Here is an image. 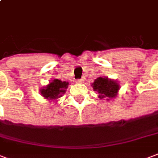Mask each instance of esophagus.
<instances>
[{
    "mask_svg": "<svg viewBox=\"0 0 158 158\" xmlns=\"http://www.w3.org/2000/svg\"><path fill=\"white\" fill-rule=\"evenodd\" d=\"M83 81L84 80L82 79V78H81V79H78V80L77 81V83H83Z\"/></svg>",
    "mask_w": 158,
    "mask_h": 158,
    "instance_id": "1",
    "label": "esophagus"
}]
</instances>
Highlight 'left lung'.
<instances>
[{
    "label": "left lung",
    "mask_w": 158,
    "mask_h": 158,
    "mask_svg": "<svg viewBox=\"0 0 158 158\" xmlns=\"http://www.w3.org/2000/svg\"><path fill=\"white\" fill-rule=\"evenodd\" d=\"M92 86L95 92L98 93L100 99L106 98V101L114 99L117 97L119 92L120 85L117 81L109 79L106 77H100L92 83Z\"/></svg>",
    "instance_id": "1"
}]
</instances>
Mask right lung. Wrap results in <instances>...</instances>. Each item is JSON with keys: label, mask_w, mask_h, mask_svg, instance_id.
Here are the masks:
<instances>
[{"label": "right lung", "mask_w": 158, "mask_h": 158, "mask_svg": "<svg viewBox=\"0 0 158 158\" xmlns=\"http://www.w3.org/2000/svg\"><path fill=\"white\" fill-rule=\"evenodd\" d=\"M68 85V81H62L59 79H53L47 86L40 89V93L44 97V99H47L52 102H57L58 99L62 97V95L65 94Z\"/></svg>", "instance_id": "1"}]
</instances>
